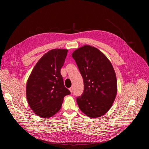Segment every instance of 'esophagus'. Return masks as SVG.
Masks as SVG:
<instances>
[{
	"instance_id": "esophagus-1",
	"label": "esophagus",
	"mask_w": 149,
	"mask_h": 149,
	"mask_svg": "<svg viewBox=\"0 0 149 149\" xmlns=\"http://www.w3.org/2000/svg\"><path fill=\"white\" fill-rule=\"evenodd\" d=\"M69 90L70 91L71 93H72V91H73V88H72V87H71V88H69Z\"/></svg>"
}]
</instances>
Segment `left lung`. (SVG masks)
<instances>
[{
  "mask_svg": "<svg viewBox=\"0 0 149 149\" xmlns=\"http://www.w3.org/2000/svg\"><path fill=\"white\" fill-rule=\"evenodd\" d=\"M84 80V93L77 97L81 111L95 118L111 107L117 93L116 72L111 62L102 52L84 45L72 54Z\"/></svg>",
  "mask_w": 149,
  "mask_h": 149,
  "instance_id": "obj_1",
  "label": "left lung"
}]
</instances>
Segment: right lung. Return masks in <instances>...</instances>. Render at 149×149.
<instances>
[{"label": "right lung", "instance_id": "add662e5", "mask_svg": "<svg viewBox=\"0 0 149 149\" xmlns=\"http://www.w3.org/2000/svg\"><path fill=\"white\" fill-rule=\"evenodd\" d=\"M68 52L65 49H54L42 56L27 81L28 102L38 116L49 118L61 108L63 98L70 94L65 87L61 69Z\"/></svg>", "mask_w": 149, "mask_h": 149}]
</instances>
